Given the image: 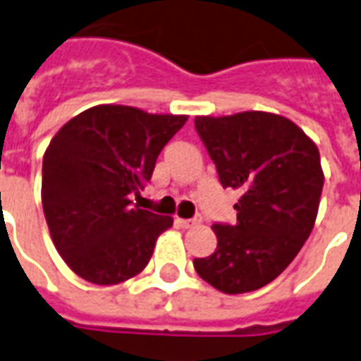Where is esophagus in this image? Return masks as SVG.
Wrapping results in <instances>:
<instances>
[{
	"label": "esophagus",
	"mask_w": 361,
	"mask_h": 361,
	"mask_svg": "<svg viewBox=\"0 0 361 361\" xmlns=\"http://www.w3.org/2000/svg\"><path fill=\"white\" fill-rule=\"evenodd\" d=\"M200 222H202V215L192 216V219H175V224L180 228H192V226H197Z\"/></svg>",
	"instance_id": "1"
}]
</instances>
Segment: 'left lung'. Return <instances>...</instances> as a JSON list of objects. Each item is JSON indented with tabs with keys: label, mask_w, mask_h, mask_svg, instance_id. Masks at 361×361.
<instances>
[{
	"label": "left lung",
	"mask_w": 361,
	"mask_h": 361,
	"mask_svg": "<svg viewBox=\"0 0 361 361\" xmlns=\"http://www.w3.org/2000/svg\"><path fill=\"white\" fill-rule=\"evenodd\" d=\"M194 126L222 188L242 190L238 221L213 224L215 253L194 259V268L222 293L261 289L291 264L312 232L324 188L318 148L276 114L197 116Z\"/></svg>",
	"instance_id": "8db88e82"
}]
</instances>
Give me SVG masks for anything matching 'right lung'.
Instances as JSON below:
<instances>
[{
	"mask_svg": "<svg viewBox=\"0 0 361 361\" xmlns=\"http://www.w3.org/2000/svg\"><path fill=\"white\" fill-rule=\"evenodd\" d=\"M186 116L133 106L89 108L43 156L42 202L56 251L80 278L114 286L145 270L171 216L133 205Z\"/></svg>",
	"mask_w": 361,
	"mask_h": 361,
	"instance_id": "right-lung-1",
	"label": "right lung"
}]
</instances>
